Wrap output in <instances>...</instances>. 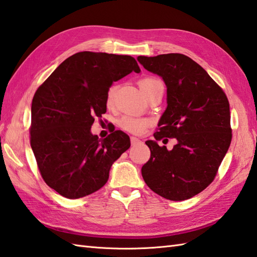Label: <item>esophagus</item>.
Returning a JSON list of instances; mask_svg holds the SVG:
<instances>
[{
	"label": "esophagus",
	"instance_id": "1",
	"mask_svg": "<svg viewBox=\"0 0 257 257\" xmlns=\"http://www.w3.org/2000/svg\"><path fill=\"white\" fill-rule=\"evenodd\" d=\"M131 143H132V145H137V144L142 143V141L140 139H137V137H135V136H132L131 137Z\"/></svg>",
	"mask_w": 257,
	"mask_h": 257
}]
</instances>
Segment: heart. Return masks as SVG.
Listing matches in <instances>:
<instances>
[{"label":"heart","mask_w":257,"mask_h":257,"mask_svg":"<svg viewBox=\"0 0 257 257\" xmlns=\"http://www.w3.org/2000/svg\"><path fill=\"white\" fill-rule=\"evenodd\" d=\"M159 86H162L161 81L153 77L144 78L140 81V87L145 96H147L150 91L154 90L155 88H157ZM115 91H116L115 86H111L108 90V93H107L108 107H111V105L113 104ZM148 123L149 122L148 120H146V118L132 116V115H125L120 120V126L128 133L142 134L144 131H145V128L148 126Z\"/></svg>","instance_id":"1"}]
</instances>
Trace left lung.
<instances>
[{"label": "left lung", "mask_w": 257, "mask_h": 257, "mask_svg": "<svg viewBox=\"0 0 257 257\" xmlns=\"http://www.w3.org/2000/svg\"><path fill=\"white\" fill-rule=\"evenodd\" d=\"M167 87V108L155 141H147L150 159L142 168L145 183L170 201H184L215 179L231 143L230 108L226 93L204 68L180 53L139 56ZM164 137L177 140L171 151L160 148Z\"/></svg>", "instance_id": "left-lung-1"}]
</instances>
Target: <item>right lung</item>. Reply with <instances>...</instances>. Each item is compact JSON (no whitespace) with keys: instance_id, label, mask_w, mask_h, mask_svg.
Wrapping results in <instances>:
<instances>
[{"instance_id":"right-lung-1","label":"right lung","mask_w":257,"mask_h":257,"mask_svg":"<svg viewBox=\"0 0 257 257\" xmlns=\"http://www.w3.org/2000/svg\"><path fill=\"white\" fill-rule=\"evenodd\" d=\"M141 68L131 55L78 52L55 68L31 103L30 145L45 182L66 198H80L107 183L113 162L131 146L114 131L99 140L95 116L107 111L113 81Z\"/></svg>"}]
</instances>
